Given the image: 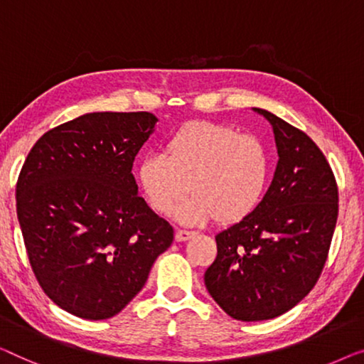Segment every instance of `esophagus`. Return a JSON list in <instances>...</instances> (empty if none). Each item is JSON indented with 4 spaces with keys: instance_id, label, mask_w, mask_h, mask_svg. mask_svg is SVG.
<instances>
[{
    "instance_id": "34e87169",
    "label": "esophagus",
    "mask_w": 364,
    "mask_h": 364,
    "mask_svg": "<svg viewBox=\"0 0 364 364\" xmlns=\"http://www.w3.org/2000/svg\"><path fill=\"white\" fill-rule=\"evenodd\" d=\"M194 234H196L194 231H186V229H180V231H176L175 239L178 240V242H184V240H188L189 237H193Z\"/></svg>"
}]
</instances>
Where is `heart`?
<instances>
[{"label":"heart","mask_w":364,"mask_h":364,"mask_svg":"<svg viewBox=\"0 0 364 364\" xmlns=\"http://www.w3.org/2000/svg\"><path fill=\"white\" fill-rule=\"evenodd\" d=\"M166 155L148 151L136 165L138 188L153 211L166 214L176 199L191 194L176 208L184 224L216 218L239 221L257 206L269 176L264 143L229 125L191 122L168 138Z\"/></svg>","instance_id":"heart-1"}]
</instances>
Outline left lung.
Here are the masks:
<instances>
[{"instance_id":"obj_1","label":"left lung","mask_w":364,"mask_h":364,"mask_svg":"<svg viewBox=\"0 0 364 364\" xmlns=\"http://www.w3.org/2000/svg\"><path fill=\"white\" fill-rule=\"evenodd\" d=\"M279 161L255 209L216 235L204 274L214 301L240 321L270 320L299 304L318 280L338 218L333 171L315 141L264 109Z\"/></svg>"}]
</instances>
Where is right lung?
Instances as JSON below:
<instances>
[{"label": "right lung", "instance_id": "add662e5", "mask_svg": "<svg viewBox=\"0 0 364 364\" xmlns=\"http://www.w3.org/2000/svg\"><path fill=\"white\" fill-rule=\"evenodd\" d=\"M158 119L94 112L46 132L24 161L16 213L44 294L79 318L107 320L143 289L173 228L138 196L132 166Z\"/></svg>", "mask_w": 364, "mask_h": 364}]
</instances>
